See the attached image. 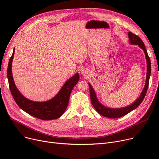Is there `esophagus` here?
Returning a JSON list of instances; mask_svg holds the SVG:
<instances>
[{
    "instance_id": "1",
    "label": "esophagus",
    "mask_w": 159,
    "mask_h": 159,
    "mask_svg": "<svg viewBox=\"0 0 159 159\" xmlns=\"http://www.w3.org/2000/svg\"><path fill=\"white\" fill-rule=\"evenodd\" d=\"M81 72L82 73H86V70L85 69V68H82V69H81Z\"/></svg>"
}]
</instances>
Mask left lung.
<instances>
[{"mask_svg":"<svg viewBox=\"0 0 159 159\" xmlns=\"http://www.w3.org/2000/svg\"><path fill=\"white\" fill-rule=\"evenodd\" d=\"M128 37H129L131 44L139 46L144 50V52L145 53L146 61H147V76H146L145 87L143 91V92H142L141 95L139 97V98L137 99V101L134 103L126 107L120 108V109H112V108L106 107L103 105H102L101 103L98 102L93 88L91 87L90 84H89L90 98H91V102L92 103L93 106L95 107V109L99 114H101V115L106 116V117H107V118H111V119L119 118L129 113L132 110L136 109V108L141 104V102H143L148 89L149 77H150V75H151V61H150V58H149V57L148 56L145 45L143 42V40H141V39L137 35L134 34V33L129 31L128 33Z\"/></svg>","mask_w":159,"mask_h":159,"instance_id":"8db88e82","label":"left lung"}]
</instances>
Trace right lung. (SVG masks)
Wrapping results in <instances>:
<instances>
[{"mask_svg": "<svg viewBox=\"0 0 159 159\" xmlns=\"http://www.w3.org/2000/svg\"><path fill=\"white\" fill-rule=\"evenodd\" d=\"M14 52L15 48L8 63L7 75L11 93L16 103L25 112L37 119L49 120L59 118L66 110L71 91L79 80V73L67 80L59 92L52 100L43 102H33L23 97L15 85L11 73Z\"/></svg>", "mask_w": 159, "mask_h": 159, "instance_id": "right-lung-1", "label": "right lung"}]
</instances>
